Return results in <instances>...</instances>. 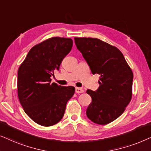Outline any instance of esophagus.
<instances>
[{
    "mask_svg": "<svg viewBox=\"0 0 151 151\" xmlns=\"http://www.w3.org/2000/svg\"><path fill=\"white\" fill-rule=\"evenodd\" d=\"M75 92H77V93H83V92H84V90L81 88H76Z\"/></svg>",
    "mask_w": 151,
    "mask_h": 151,
    "instance_id": "1",
    "label": "esophagus"
}]
</instances>
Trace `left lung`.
Instances as JSON below:
<instances>
[{"label": "left lung", "instance_id": "1", "mask_svg": "<svg viewBox=\"0 0 151 151\" xmlns=\"http://www.w3.org/2000/svg\"><path fill=\"white\" fill-rule=\"evenodd\" d=\"M74 41L92 73L100 75L98 89L86 91L92 98L86 114L94 123L106 125L117 119L131 101L133 73L115 46L95 38L75 37Z\"/></svg>", "mask_w": 151, "mask_h": 151}]
</instances>
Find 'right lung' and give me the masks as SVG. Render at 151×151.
Here are the masks:
<instances>
[{"instance_id":"add662e5","label":"right lung","mask_w":151,"mask_h":151,"mask_svg":"<svg viewBox=\"0 0 151 151\" xmlns=\"http://www.w3.org/2000/svg\"><path fill=\"white\" fill-rule=\"evenodd\" d=\"M72 45L69 38L45 40L29 50L18 70L19 101L30 119L39 125L51 126L61 121L75 91L73 86L50 83L54 70H59Z\"/></svg>"}]
</instances>
